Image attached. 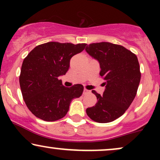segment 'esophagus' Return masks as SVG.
<instances>
[{"label": "esophagus", "mask_w": 160, "mask_h": 160, "mask_svg": "<svg viewBox=\"0 0 160 160\" xmlns=\"http://www.w3.org/2000/svg\"><path fill=\"white\" fill-rule=\"evenodd\" d=\"M89 93H91V91L90 90H89V89H83V94L84 95L89 94Z\"/></svg>", "instance_id": "34e87169"}]
</instances>
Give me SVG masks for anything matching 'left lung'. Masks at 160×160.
<instances>
[{
    "instance_id": "1",
    "label": "left lung",
    "mask_w": 160,
    "mask_h": 160,
    "mask_svg": "<svg viewBox=\"0 0 160 160\" xmlns=\"http://www.w3.org/2000/svg\"><path fill=\"white\" fill-rule=\"evenodd\" d=\"M86 51L99 62L105 86L102 96L92 91L98 102L86 109V113L97 122H112L123 114L136 95L141 80L138 60L122 46L108 42L91 43Z\"/></svg>"
}]
</instances>
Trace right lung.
<instances>
[{
  "label": "right lung",
  "mask_w": 160,
  "mask_h": 160,
  "mask_svg": "<svg viewBox=\"0 0 160 160\" xmlns=\"http://www.w3.org/2000/svg\"><path fill=\"white\" fill-rule=\"evenodd\" d=\"M86 46L48 42L37 46L24 59L20 88L28 108L38 118L48 122L62 119L67 114L72 99L81 96L82 85L65 87L58 77L66 74L71 58Z\"/></svg>",
  "instance_id": "1"
}]
</instances>
